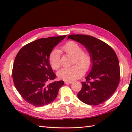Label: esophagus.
<instances>
[{
    "label": "esophagus",
    "instance_id": "esophagus-1",
    "mask_svg": "<svg viewBox=\"0 0 132 132\" xmlns=\"http://www.w3.org/2000/svg\"><path fill=\"white\" fill-rule=\"evenodd\" d=\"M72 82H70V81H64V83L66 85H69V84H71Z\"/></svg>",
    "mask_w": 132,
    "mask_h": 132
}]
</instances>
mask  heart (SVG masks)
Listing matches in <instances>:
<instances>
[{"instance_id": "1", "label": "heart", "mask_w": 132, "mask_h": 132, "mask_svg": "<svg viewBox=\"0 0 132 132\" xmlns=\"http://www.w3.org/2000/svg\"><path fill=\"white\" fill-rule=\"evenodd\" d=\"M61 50L69 55L74 57V62L79 64L70 68H64L58 71L57 75L61 79L66 81H73L80 78L85 70H88L92 64L91 55L87 52H82V48L79 44L75 41H70L61 47ZM49 62L52 68L57 70L61 66L60 52L57 49H54L50 53Z\"/></svg>"}]
</instances>
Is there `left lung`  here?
<instances>
[{"mask_svg": "<svg viewBox=\"0 0 132 132\" xmlns=\"http://www.w3.org/2000/svg\"><path fill=\"white\" fill-rule=\"evenodd\" d=\"M71 39L85 46L92 59L89 73L78 97L84 103L96 105L108 100L117 87L120 82L119 61L115 52L104 42L91 36L71 35Z\"/></svg>", "mask_w": 132, "mask_h": 132, "instance_id": "1", "label": "left lung"}]
</instances>
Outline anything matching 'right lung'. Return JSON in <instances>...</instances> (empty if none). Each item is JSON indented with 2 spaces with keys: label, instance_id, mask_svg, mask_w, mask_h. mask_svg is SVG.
Here are the masks:
<instances>
[{
  "label": "right lung",
  "instance_id": "1",
  "mask_svg": "<svg viewBox=\"0 0 132 132\" xmlns=\"http://www.w3.org/2000/svg\"><path fill=\"white\" fill-rule=\"evenodd\" d=\"M66 35L40 38L19 50L13 63L12 78L17 90L23 99L35 106L53 102L63 86V80L54 81L55 74L49 62L53 48Z\"/></svg>",
  "mask_w": 132,
  "mask_h": 132
}]
</instances>
